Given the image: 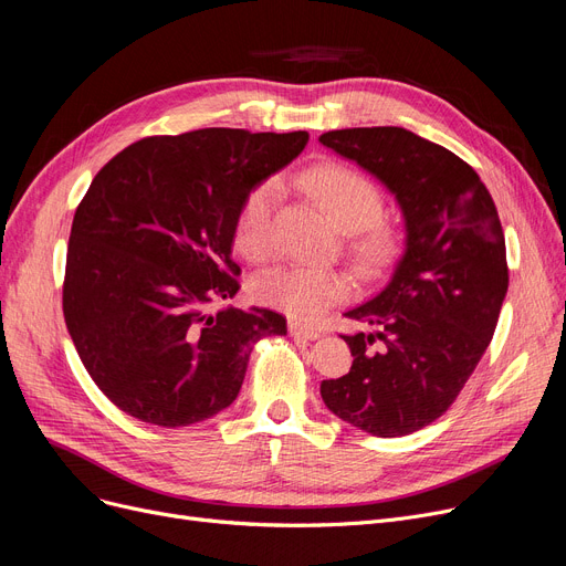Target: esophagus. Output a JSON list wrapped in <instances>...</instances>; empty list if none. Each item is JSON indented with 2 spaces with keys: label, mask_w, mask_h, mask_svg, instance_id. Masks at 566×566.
Returning a JSON list of instances; mask_svg holds the SVG:
<instances>
[{
  "label": "esophagus",
  "mask_w": 566,
  "mask_h": 566,
  "mask_svg": "<svg viewBox=\"0 0 566 566\" xmlns=\"http://www.w3.org/2000/svg\"><path fill=\"white\" fill-rule=\"evenodd\" d=\"M289 333L293 337H303V339H318V337H322V333H318V331L301 326V324H289Z\"/></svg>",
  "instance_id": "esophagus-1"
}]
</instances>
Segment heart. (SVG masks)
Returning a JSON list of instances; mask_svg holds the SVG:
<instances>
[{
  "instance_id": "b5f03b06",
  "label": "heart",
  "mask_w": 566,
  "mask_h": 566,
  "mask_svg": "<svg viewBox=\"0 0 566 566\" xmlns=\"http://www.w3.org/2000/svg\"><path fill=\"white\" fill-rule=\"evenodd\" d=\"M303 185L342 231L356 235L352 248L360 265L375 268L386 261L396 248V229L379 217L384 199L370 178L352 166L324 161L305 170ZM280 196L277 178L259 182L244 196L235 219V244L248 259L261 261L273 252V219ZM352 291L349 273L337 268L289 265L270 270L254 282L256 301L305 324L347 301Z\"/></svg>"
}]
</instances>
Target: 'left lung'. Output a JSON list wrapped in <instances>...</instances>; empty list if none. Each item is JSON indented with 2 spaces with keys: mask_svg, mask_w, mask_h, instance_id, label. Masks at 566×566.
<instances>
[{
  "mask_svg": "<svg viewBox=\"0 0 566 566\" xmlns=\"http://www.w3.org/2000/svg\"><path fill=\"white\" fill-rule=\"evenodd\" d=\"M318 143L377 178L405 219L390 280L344 312L375 331L342 335L352 370L322 381V398L358 430L402 437L453 405L493 339L509 289L504 231L476 170L447 147L402 127L337 129Z\"/></svg>",
  "mask_w": 566,
  "mask_h": 566,
  "instance_id": "obj_1",
  "label": "left lung"
}]
</instances>
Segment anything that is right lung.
<instances>
[{"label": "right lung", "mask_w": 566, "mask_h": 566, "mask_svg": "<svg viewBox=\"0 0 566 566\" xmlns=\"http://www.w3.org/2000/svg\"><path fill=\"white\" fill-rule=\"evenodd\" d=\"M307 140L222 127L153 136L96 174L73 214L62 305L115 407L159 428L212 419L238 398L254 344L286 335L273 310L208 307L240 289L231 252L244 196Z\"/></svg>", "instance_id": "obj_1"}]
</instances>
